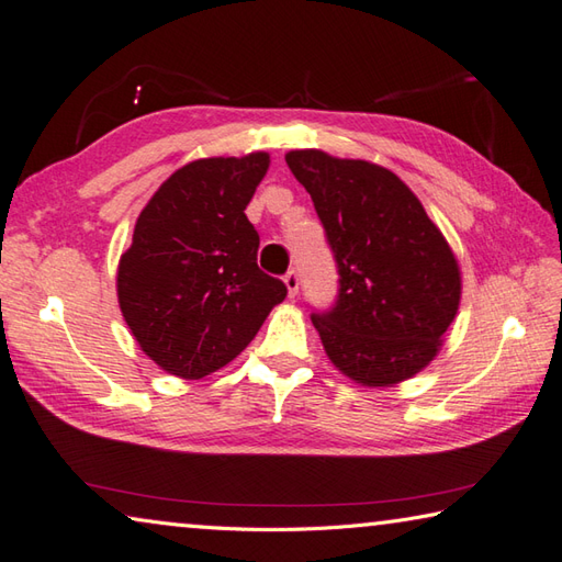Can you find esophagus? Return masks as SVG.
Here are the masks:
<instances>
[{"label": "esophagus", "mask_w": 562, "mask_h": 562, "mask_svg": "<svg viewBox=\"0 0 562 562\" xmlns=\"http://www.w3.org/2000/svg\"><path fill=\"white\" fill-rule=\"evenodd\" d=\"M283 283H285V289H289V295L295 297L297 289H301V277H297V271H289L283 277Z\"/></svg>", "instance_id": "obj_1"}]
</instances>
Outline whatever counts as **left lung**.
Wrapping results in <instances>:
<instances>
[{
	"mask_svg": "<svg viewBox=\"0 0 562 562\" xmlns=\"http://www.w3.org/2000/svg\"><path fill=\"white\" fill-rule=\"evenodd\" d=\"M313 196L339 269V295L313 313L346 378L392 386L438 356L461 297L459 265L418 196L392 170L317 148L285 154Z\"/></svg>",
	"mask_w": 562,
	"mask_h": 562,
	"instance_id": "obj_1",
	"label": "left lung"
}]
</instances>
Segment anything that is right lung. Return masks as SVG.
<instances>
[{
    "label": "right lung",
    "mask_w": 562,
    "mask_h": 562,
    "mask_svg": "<svg viewBox=\"0 0 562 562\" xmlns=\"http://www.w3.org/2000/svg\"><path fill=\"white\" fill-rule=\"evenodd\" d=\"M267 168L265 151L192 160L136 218L117 301L136 344L170 375L228 366L289 293L257 267L259 235L245 216Z\"/></svg>",
    "instance_id": "right-lung-1"
}]
</instances>
